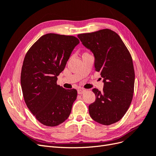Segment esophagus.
<instances>
[{
    "label": "esophagus",
    "instance_id": "obj_1",
    "mask_svg": "<svg viewBox=\"0 0 156 156\" xmlns=\"http://www.w3.org/2000/svg\"><path fill=\"white\" fill-rule=\"evenodd\" d=\"M85 91H86V90H84V89H79V90H77V93H78V94H83Z\"/></svg>",
    "mask_w": 156,
    "mask_h": 156
}]
</instances>
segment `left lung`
I'll return each instance as SVG.
<instances>
[{
    "mask_svg": "<svg viewBox=\"0 0 156 156\" xmlns=\"http://www.w3.org/2000/svg\"><path fill=\"white\" fill-rule=\"evenodd\" d=\"M94 55V67L104 83L103 90L92 89L96 100L88 106L89 114L99 124L108 126L119 121L133 99L135 72L128 49L119 34L103 29L77 35Z\"/></svg>",
    "mask_w": 156,
    "mask_h": 156,
    "instance_id": "1",
    "label": "left lung"
}]
</instances>
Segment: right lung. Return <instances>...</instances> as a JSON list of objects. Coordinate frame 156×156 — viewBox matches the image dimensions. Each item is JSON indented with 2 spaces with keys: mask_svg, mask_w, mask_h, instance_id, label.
I'll use <instances>...</instances> for the list:
<instances>
[{
  "mask_svg": "<svg viewBox=\"0 0 156 156\" xmlns=\"http://www.w3.org/2000/svg\"><path fill=\"white\" fill-rule=\"evenodd\" d=\"M79 40L73 36L47 34L27 51L21 73L26 105L36 119L47 126H56L69 117L76 100L75 89L56 84Z\"/></svg>",
  "mask_w": 156,
  "mask_h": 156,
  "instance_id": "1",
  "label": "right lung"
}]
</instances>
